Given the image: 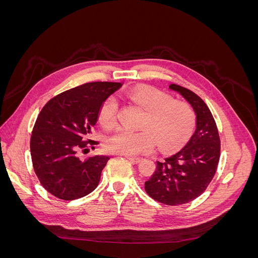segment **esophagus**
Here are the masks:
<instances>
[{
    "instance_id": "1",
    "label": "esophagus",
    "mask_w": 258,
    "mask_h": 258,
    "mask_svg": "<svg viewBox=\"0 0 258 258\" xmlns=\"http://www.w3.org/2000/svg\"><path fill=\"white\" fill-rule=\"evenodd\" d=\"M130 162H132V163H139V162H141V158H135V157H126Z\"/></svg>"
}]
</instances>
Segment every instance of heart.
I'll return each instance as SVG.
<instances>
[{
	"mask_svg": "<svg viewBox=\"0 0 258 258\" xmlns=\"http://www.w3.org/2000/svg\"><path fill=\"white\" fill-rule=\"evenodd\" d=\"M130 103L145 111L140 131L118 129L106 140L111 153L127 157L150 153L155 139L163 152H174L186 144L196 126V114L189 103L173 100L159 89L144 87L127 95ZM118 103L107 98L99 111V119L105 127H113L117 120Z\"/></svg>",
	"mask_w": 258,
	"mask_h": 258,
	"instance_id": "heart-1",
	"label": "heart"
}]
</instances>
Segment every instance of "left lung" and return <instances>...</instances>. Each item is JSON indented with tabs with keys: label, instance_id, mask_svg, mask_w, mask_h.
I'll return each mask as SVG.
<instances>
[{
	"label": "left lung",
	"instance_id": "obj_1",
	"mask_svg": "<svg viewBox=\"0 0 258 258\" xmlns=\"http://www.w3.org/2000/svg\"><path fill=\"white\" fill-rule=\"evenodd\" d=\"M196 113V130L181 151L157 161L155 172L145 182V190L156 201L168 206L190 202L204 192L216 172L221 143L215 120L196 93L171 84Z\"/></svg>",
	"mask_w": 258,
	"mask_h": 258
}]
</instances>
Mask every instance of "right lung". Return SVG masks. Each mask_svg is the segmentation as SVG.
Wrapping results in <instances>:
<instances>
[{"mask_svg":"<svg viewBox=\"0 0 258 258\" xmlns=\"http://www.w3.org/2000/svg\"><path fill=\"white\" fill-rule=\"evenodd\" d=\"M121 86L81 85L49 100L38 114L31 136V158L41 184L54 197L74 200L96 189L110 157L96 155L83 161L76 152L87 146L85 140L99 119L101 105Z\"/></svg>","mask_w":258,"mask_h":258,"instance_id":"obj_1","label":"right lung"}]
</instances>
